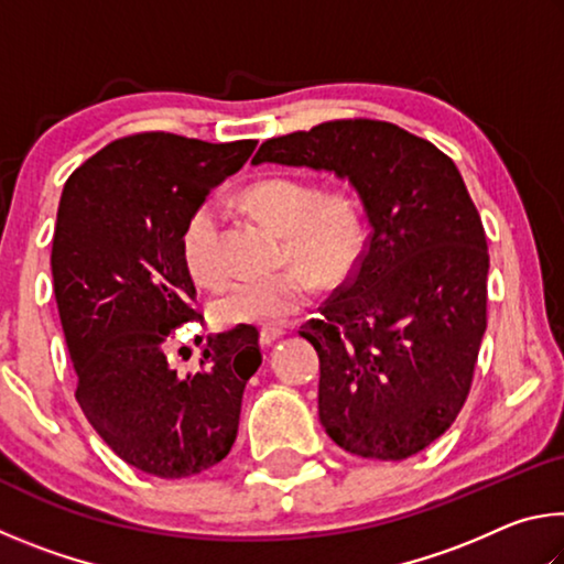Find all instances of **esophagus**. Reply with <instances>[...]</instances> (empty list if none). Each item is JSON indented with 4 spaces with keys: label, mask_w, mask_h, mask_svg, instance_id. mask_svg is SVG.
Instances as JSON below:
<instances>
[{
    "label": "esophagus",
    "mask_w": 564,
    "mask_h": 564,
    "mask_svg": "<svg viewBox=\"0 0 564 564\" xmlns=\"http://www.w3.org/2000/svg\"><path fill=\"white\" fill-rule=\"evenodd\" d=\"M279 338H283L281 328H263L261 336H259V343H261V348H271Z\"/></svg>",
    "instance_id": "1"
}]
</instances>
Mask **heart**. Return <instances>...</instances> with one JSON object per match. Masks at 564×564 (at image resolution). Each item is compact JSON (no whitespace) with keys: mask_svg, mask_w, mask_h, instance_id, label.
<instances>
[{"mask_svg":"<svg viewBox=\"0 0 564 564\" xmlns=\"http://www.w3.org/2000/svg\"><path fill=\"white\" fill-rule=\"evenodd\" d=\"M243 204L265 226L285 236V253L303 265L228 283L214 301V316L226 326H283L316 295L318 281L313 272L333 285L346 281L358 265L366 228L356 198L346 191H318L308 181L273 176L248 186ZM224 221L221 202L204 198L188 214L181 238L191 275L206 285L226 275Z\"/></svg>","mask_w":564,"mask_h":564,"instance_id":"heart-1","label":"heart"}]
</instances>
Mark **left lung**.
I'll use <instances>...</instances> for the list:
<instances>
[{
    "instance_id": "left-lung-1",
    "label": "left lung",
    "mask_w": 564,
    "mask_h": 564,
    "mask_svg": "<svg viewBox=\"0 0 564 564\" xmlns=\"http://www.w3.org/2000/svg\"><path fill=\"white\" fill-rule=\"evenodd\" d=\"M251 164L326 171L358 194L370 226L358 271L301 330L321 360L318 417L352 455L420 453L460 413L488 326V241L460 171L370 119L269 139Z\"/></svg>"
}]
</instances>
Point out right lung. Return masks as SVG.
Instances as JSON below:
<instances>
[{
  "mask_svg": "<svg viewBox=\"0 0 564 564\" xmlns=\"http://www.w3.org/2000/svg\"><path fill=\"white\" fill-rule=\"evenodd\" d=\"M253 149L251 139L137 133L64 184L52 275L76 400L101 441L141 473L198 475L236 441L243 388L261 366L259 333L208 336L191 376L176 373L166 350L171 330L198 318L181 248L188 214Z\"/></svg>",
  "mask_w": 564,
  "mask_h": 564,
  "instance_id": "obj_1",
  "label": "right lung"
}]
</instances>
